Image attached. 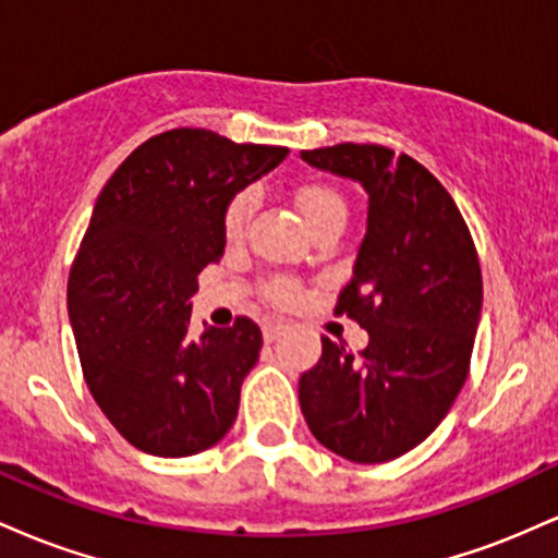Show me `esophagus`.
<instances>
[{"label": "esophagus", "mask_w": 558, "mask_h": 558, "mask_svg": "<svg viewBox=\"0 0 558 558\" xmlns=\"http://www.w3.org/2000/svg\"><path fill=\"white\" fill-rule=\"evenodd\" d=\"M288 328L286 325V319H278V317H267L265 319V325H262V336H265V341L267 343H272L275 338L280 336V332H283Z\"/></svg>", "instance_id": "34e87169"}]
</instances>
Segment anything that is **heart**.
Instances as JSON below:
<instances>
[{
  "instance_id": "obj_1",
  "label": "heart",
  "mask_w": 558,
  "mask_h": 558,
  "mask_svg": "<svg viewBox=\"0 0 558 558\" xmlns=\"http://www.w3.org/2000/svg\"><path fill=\"white\" fill-rule=\"evenodd\" d=\"M296 204L310 228L330 220V217H345V202L341 198V194L323 183H310L304 185V189H299ZM254 207H257V194H254V191H241V194L230 198L226 209V220H222L228 239H241L243 228H246ZM267 296H270L275 304H293V301L299 299V286L293 283L291 278H275L267 283Z\"/></svg>"
}]
</instances>
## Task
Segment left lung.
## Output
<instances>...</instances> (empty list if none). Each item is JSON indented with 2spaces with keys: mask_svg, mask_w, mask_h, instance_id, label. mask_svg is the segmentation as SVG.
Masks as SVG:
<instances>
[{
  "mask_svg": "<svg viewBox=\"0 0 558 558\" xmlns=\"http://www.w3.org/2000/svg\"><path fill=\"white\" fill-rule=\"evenodd\" d=\"M312 168L367 191V233L338 315L369 332L354 360L323 338L299 380L306 425L356 464L412 451L446 417L470 369L483 312V275L462 213L430 170L377 144L301 151Z\"/></svg>",
  "mask_w": 558,
  "mask_h": 558,
  "instance_id": "obj_1",
  "label": "left lung"
}]
</instances>
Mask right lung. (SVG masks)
I'll return each mask as SVG.
<instances>
[{
    "mask_svg": "<svg viewBox=\"0 0 558 558\" xmlns=\"http://www.w3.org/2000/svg\"><path fill=\"white\" fill-rule=\"evenodd\" d=\"M286 146L204 128L144 141L101 189L68 280L83 377L107 420L151 457H194L233 427L262 330L189 336L198 272L226 252V209L278 168Z\"/></svg>",
    "mask_w": 558,
    "mask_h": 558,
    "instance_id": "add662e5",
    "label": "right lung"
}]
</instances>
